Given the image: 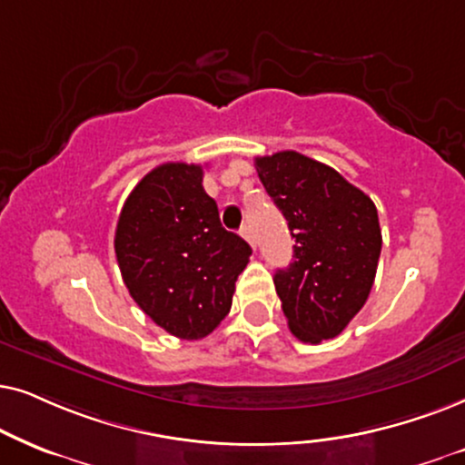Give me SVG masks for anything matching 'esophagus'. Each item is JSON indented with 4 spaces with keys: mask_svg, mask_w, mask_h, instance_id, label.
Wrapping results in <instances>:
<instances>
[{
    "mask_svg": "<svg viewBox=\"0 0 465 465\" xmlns=\"http://www.w3.org/2000/svg\"><path fill=\"white\" fill-rule=\"evenodd\" d=\"M240 233H242V238L249 242L252 249H257V242H255V236H252V229L249 225H242V229H240Z\"/></svg>",
    "mask_w": 465,
    "mask_h": 465,
    "instance_id": "34e87169",
    "label": "esophagus"
}]
</instances>
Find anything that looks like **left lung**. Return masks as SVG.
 I'll list each match as a JSON object with an SVG mask.
<instances>
[{
  "label": "left lung",
  "mask_w": 465,
  "mask_h": 465,
  "mask_svg": "<svg viewBox=\"0 0 465 465\" xmlns=\"http://www.w3.org/2000/svg\"><path fill=\"white\" fill-rule=\"evenodd\" d=\"M255 168L295 238L293 263L274 274L289 330L311 344L336 338L374 284L382 246L374 202L295 151L257 157Z\"/></svg>",
  "instance_id": "obj_1"
}]
</instances>
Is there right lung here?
Here are the masks:
<instances>
[{"label":"right lung","instance_id":"obj_1","mask_svg":"<svg viewBox=\"0 0 465 465\" xmlns=\"http://www.w3.org/2000/svg\"><path fill=\"white\" fill-rule=\"evenodd\" d=\"M193 163H163L123 203L114 252L134 302L183 340L206 338L232 308L251 246L221 225Z\"/></svg>","mask_w":465,"mask_h":465}]
</instances>
